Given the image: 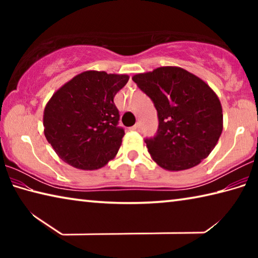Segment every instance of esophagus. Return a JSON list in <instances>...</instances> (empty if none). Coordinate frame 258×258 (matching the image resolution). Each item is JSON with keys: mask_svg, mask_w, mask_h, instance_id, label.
Segmentation results:
<instances>
[{"mask_svg": "<svg viewBox=\"0 0 258 258\" xmlns=\"http://www.w3.org/2000/svg\"><path fill=\"white\" fill-rule=\"evenodd\" d=\"M131 130H132V131H140V130H141V123H140V121H138L137 124H135L134 126H132V127H131Z\"/></svg>", "mask_w": 258, "mask_h": 258, "instance_id": "34e87169", "label": "esophagus"}]
</instances>
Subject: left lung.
<instances>
[{"mask_svg": "<svg viewBox=\"0 0 258 258\" xmlns=\"http://www.w3.org/2000/svg\"><path fill=\"white\" fill-rule=\"evenodd\" d=\"M157 109L158 131L146 139L149 154L160 167L183 171L211 154L223 130V112L216 93L180 67H159L132 77Z\"/></svg>", "mask_w": 258, "mask_h": 258, "instance_id": "left-lung-1", "label": "left lung"}]
</instances>
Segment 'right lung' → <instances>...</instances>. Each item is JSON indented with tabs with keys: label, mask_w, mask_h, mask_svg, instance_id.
I'll list each match as a JSON object with an SVG mask.
<instances>
[{
	"label": "right lung",
	"mask_w": 258,
	"mask_h": 258,
	"mask_svg": "<svg viewBox=\"0 0 258 258\" xmlns=\"http://www.w3.org/2000/svg\"><path fill=\"white\" fill-rule=\"evenodd\" d=\"M128 78L87 71L52 95L43 115L44 135L64 163L92 171L115 158L125 132L113 98Z\"/></svg>",
	"instance_id": "add662e5"
}]
</instances>
